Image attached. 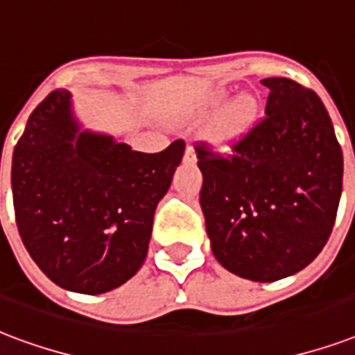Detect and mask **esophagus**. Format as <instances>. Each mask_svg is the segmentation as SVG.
I'll return each mask as SVG.
<instances>
[{
    "label": "esophagus",
    "mask_w": 355,
    "mask_h": 355,
    "mask_svg": "<svg viewBox=\"0 0 355 355\" xmlns=\"http://www.w3.org/2000/svg\"><path fill=\"white\" fill-rule=\"evenodd\" d=\"M184 159H186V162H196L197 159L196 148L191 147V145H188V147H186V150H184Z\"/></svg>",
    "instance_id": "obj_1"
}]
</instances>
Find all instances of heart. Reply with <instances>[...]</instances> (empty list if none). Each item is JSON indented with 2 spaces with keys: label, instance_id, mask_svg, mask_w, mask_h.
Here are the masks:
<instances>
[{
  "label": "heart",
  "instance_id": "b5f03b06",
  "mask_svg": "<svg viewBox=\"0 0 355 355\" xmlns=\"http://www.w3.org/2000/svg\"><path fill=\"white\" fill-rule=\"evenodd\" d=\"M225 100L227 91H223V89L210 93L197 107V117L205 119L208 115H212L221 105L225 104ZM255 119V100L243 94V96L231 100L220 112L216 113V117L208 123L205 135H207V139L212 143L214 147L225 150V148L234 147L236 143L242 141L243 137L248 135V132L253 128Z\"/></svg>",
  "mask_w": 355,
  "mask_h": 355
}]
</instances>
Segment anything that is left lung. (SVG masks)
<instances>
[{"mask_svg": "<svg viewBox=\"0 0 355 355\" xmlns=\"http://www.w3.org/2000/svg\"><path fill=\"white\" fill-rule=\"evenodd\" d=\"M266 117L232 156L196 147L214 257L231 274L272 283L297 274L328 242L343 191V153L322 100L266 78Z\"/></svg>", "mask_w": 355, "mask_h": 355, "instance_id": "left-lung-1", "label": "left lung"}]
</instances>
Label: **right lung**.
I'll list each match as a JSON object with an SVG mask.
<instances>
[{
  "label": "right lung",
  "instance_id": "right-lung-1",
  "mask_svg": "<svg viewBox=\"0 0 355 355\" xmlns=\"http://www.w3.org/2000/svg\"><path fill=\"white\" fill-rule=\"evenodd\" d=\"M186 143L137 153L83 128L72 94L58 89L29 115L12 153V201L21 242L64 291L104 294L145 262L154 212Z\"/></svg>",
  "mask_w": 355,
  "mask_h": 355
}]
</instances>
